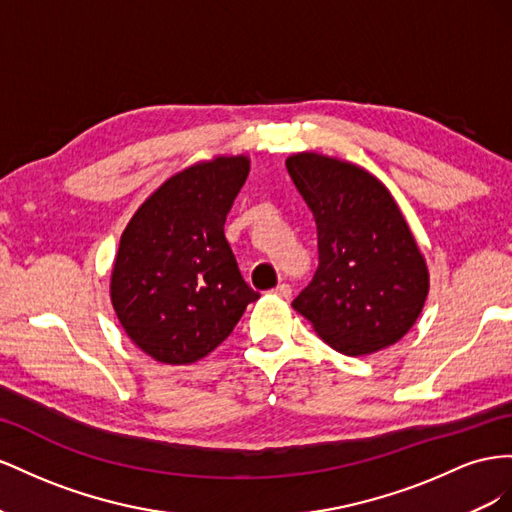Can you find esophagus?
Segmentation results:
<instances>
[{"instance_id": "obj_1", "label": "esophagus", "mask_w": 512, "mask_h": 512, "mask_svg": "<svg viewBox=\"0 0 512 512\" xmlns=\"http://www.w3.org/2000/svg\"><path fill=\"white\" fill-rule=\"evenodd\" d=\"M274 294H276V296H281V298H289V296H291V287H289L287 283H281L279 287L274 289Z\"/></svg>"}]
</instances>
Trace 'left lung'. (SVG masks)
<instances>
[{
  "label": "left lung",
  "instance_id": "1",
  "mask_svg": "<svg viewBox=\"0 0 512 512\" xmlns=\"http://www.w3.org/2000/svg\"><path fill=\"white\" fill-rule=\"evenodd\" d=\"M289 178L313 210L319 264L294 309L345 356L394 345L414 326L429 291L418 244L388 188L356 165L304 152Z\"/></svg>",
  "mask_w": 512,
  "mask_h": 512
}]
</instances>
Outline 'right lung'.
I'll return each mask as SVG.
<instances>
[{
	"mask_svg": "<svg viewBox=\"0 0 512 512\" xmlns=\"http://www.w3.org/2000/svg\"><path fill=\"white\" fill-rule=\"evenodd\" d=\"M246 175V156L188 167L160 186L122 233L113 309L133 343L158 362L208 356L259 298L225 238Z\"/></svg>",
	"mask_w": 512,
	"mask_h": 512,
	"instance_id": "add662e5",
	"label": "right lung"
}]
</instances>
